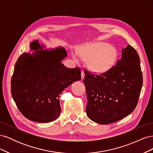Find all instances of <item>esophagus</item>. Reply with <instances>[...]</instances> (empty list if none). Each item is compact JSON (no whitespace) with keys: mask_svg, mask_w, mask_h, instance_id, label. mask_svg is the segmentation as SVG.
Instances as JSON below:
<instances>
[{"mask_svg":"<svg viewBox=\"0 0 153 153\" xmlns=\"http://www.w3.org/2000/svg\"><path fill=\"white\" fill-rule=\"evenodd\" d=\"M84 71H83V70H82L81 71V77H82V79L83 80L84 78Z\"/></svg>","mask_w":153,"mask_h":153,"instance_id":"esophagus-1","label":"esophagus"}]
</instances>
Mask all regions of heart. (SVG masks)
Here are the masks:
<instances>
[{
    "label": "heart",
    "instance_id": "1",
    "mask_svg": "<svg viewBox=\"0 0 153 153\" xmlns=\"http://www.w3.org/2000/svg\"><path fill=\"white\" fill-rule=\"evenodd\" d=\"M78 54L82 58L88 60L89 68L96 73L108 70L117 58V50L105 42H94L83 45L78 49ZM73 58L78 61L76 55H74Z\"/></svg>",
    "mask_w": 153,
    "mask_h": 153
}]
</instances>
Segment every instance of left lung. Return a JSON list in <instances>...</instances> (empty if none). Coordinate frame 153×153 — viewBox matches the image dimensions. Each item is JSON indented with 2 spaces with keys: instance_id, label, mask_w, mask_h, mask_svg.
Instances as JSON below:
<instances>
[{
  "instance_id": "left-lung-1",
  "label": "left lung",
  "mask_w": 153,
  "mask_h": 153,
  "mask_svg": "<svg viewBox=\"0 0 153 153\" xmlns=\"http://www.w3.org/2000/svg\"><path fill=\"white\" fill-rule=\"evenodd\" d=\"M87 115L101 124L117 122L136 108L142 86L140 58L131 45L122 50L116 65L98 75L84 70Z\"/></svg>"
}]
</instances>
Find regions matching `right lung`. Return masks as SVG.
Here are the masks:
<instances>
[{"label":"right lung","instance_id":"1","mask_svg":"<svg viewBox=\"0 0 153 153\" xmlns=\"http://www.w3.org/2000/svg\"><path fill=\"white\" fill-rule=\"evenodd\" d=\"M36 52L18 57L11 82V92L24 117L38 123L52 122L61 114L59 94L73 82L81 79L80 69L61 63L67 56L63 48L44 50L38 40L30 44ZM41 49V51H38Z\"/></svg>","mask_w":153,"mask_h":153}]
</instances>
